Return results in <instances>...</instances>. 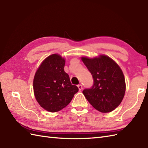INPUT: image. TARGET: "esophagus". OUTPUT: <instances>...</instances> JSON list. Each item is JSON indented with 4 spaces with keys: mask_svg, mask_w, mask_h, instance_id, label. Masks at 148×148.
Returning <instances> with one entry per match:
<instances>
[{
    "mask_svg": "<svg viewBox=\"0 0 148 148\" xmlns=\"http://www.w3.org/2000/svg\"><path fill=\"white\" fill-rule=\"evenodd\" d=\"M77 87H78V88H79V90H80V91L83 89V86L81 85V84H78Z\"/></svg>",
    "mask_w": 148,
    "mask_h": 148,
    "instance_id": "34e87169",
    "label": "esophagus"
}]
</instances>
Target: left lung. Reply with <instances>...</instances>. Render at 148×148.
Segmentation results:
<instances>
[{"mask_svg":"<svg viewBox=\"0 0 148 148\" xmlns=\"http://www.w3.org/2000/svg\"><path fill=\"white\" fill-rule=\"evenodd\" d=\"M81 60L92 74L93 84L83 93L94 108L101 112L114 110L123 99L126 84L123 73L119 65L106 55Z\"/></svg>","mask_w":148,"mask_h":148,"instance_id":"obj_1","label":"left lung"}]
</instances>
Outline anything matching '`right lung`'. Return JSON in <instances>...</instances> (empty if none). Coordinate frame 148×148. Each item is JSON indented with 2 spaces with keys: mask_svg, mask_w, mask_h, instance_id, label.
Wrapping results in <instances>:
<instances>
[{
  "mask_svg": "<svg viewBox=\"0 0 148 148\" xmlns=\"http://www.w3.org/2000/svg\"><path fill=\"white\" fill-rule=\"evenodd\" d=\"M65 60L60 55L48 56L36 72L33 88L37 102L49 112L60 111L71 102L79 89L72 85L64 71Z\"/></svg>",
  "mask_w": 148,
  "mask_h": 148,
  "instance_id": "right-lung-1",
  "label": "right lung"
}]
</instances>
